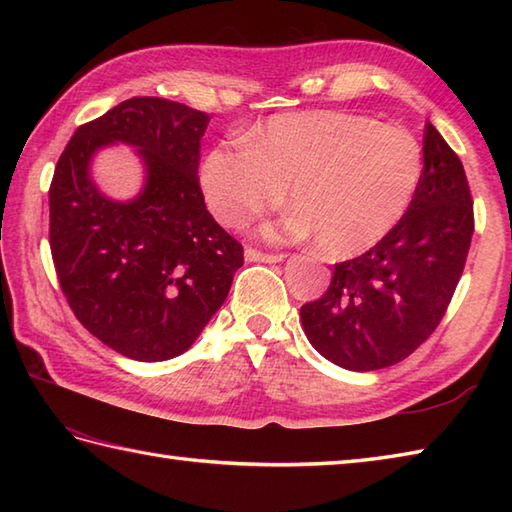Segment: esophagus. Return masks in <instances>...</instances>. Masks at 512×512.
Wrapping results in <instances>:
<instances>
[{
    "label": "esophagus",
    "mask_w": 512,
    "mask_h": 512,
    "mask_svg": "<svg viewBox=\"0 0 512 512\" xmlns=\"http://www.w3.org/2000/svg\"><path fill=\"white\" fill-rule=\"evenodd\" d=\"M244 257H246V262H262V264H277V262H281V259H284V255L262 253V250H257V248H246Z\"/></svg>",
    "instance_id": "34e87169"
}]
</instances>
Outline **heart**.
I'll use <instances>...</instances> for the list:
<instances>
[{
  "instance_id": "1",
  "label": "heart",
  "mask_w": 512,
  "mask_h": 512,
  "mask_svg": "<svg viewBox=\"0 0 512 512\" xmlns=\"http://www.w3.org/2000/svg\"><path fill=\"white\" fill-rule=\"evenodd\" d=\"M422 147L407 129L345 112L286 114L242 147H213L200 165L206 206L239 228L273 209L288 187L295 206L266 235L317 237L332 257H350L391 233L416 198Z\"/></svg>"
}]
</instances>
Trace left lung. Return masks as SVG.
Segmentation results:
<instances>
[{
	"instance_id": "left-lung-1",
	"label": "left lung",
	"mask_w": 512,
	"mask_h": 512,
	"mask_svg": "<svg viewBox=\"0 0 512 512\" xmlns=\"http://www.w3.org/2000/svg\"><path fill=\"white\" fill-rule=\"evenodd\" d=\"M422 180L405 217L376 246L334 266L301 325L321 356L352 372L405 361L438 328L473 237V200L458 154L424 125Z\"/></svg>"
}]
</instances>
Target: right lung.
I'll return each mask as SVG.
<instances>
[{
    "instance_id": "right-lung-1",
    "label": "right lung",
    "mask_w": 512,
    "mask_h": 512,
    "mask_svg": "<svg viewBox=\"0 0 512 512\" xmlns=\"http://www.w3.org/2000/svg\"><path fill=\"white\" fill-rule=\"evenodd\" d=\"M211 116L158 96H134L76 129L50 182V250L74 317L134 361L187 352L220 310L244 248L206 211L200 138ZM144 158L138 199H105L89 178L101 146Z\"/></svg>"
}]
</instances>
